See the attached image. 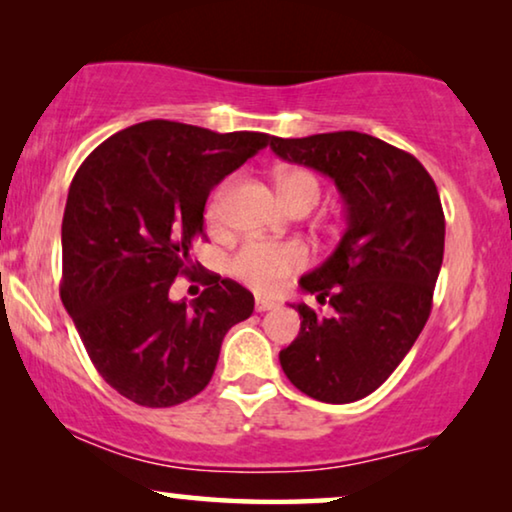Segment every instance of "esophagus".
Segmentation results:
<instances>
[{
  "label": "esophagus",
  "instance_id": "1",
  "mask_svg": "<svg viewBox=\"0 0 512 512\" xmlns=\"http://www.w3.org/2000/svg\"><path fill=\"white\" fill-rule=\"evenodd\" d=\"M275 307H277L275 300L256 298V312H268V310H275Z\"/></svg>",
  "mask_w": 512,
  "mask_h": 512
}]
</instances>
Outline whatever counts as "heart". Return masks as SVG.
Segmentation results:
<instances>
[{
	"label": "heart",
	"mask_w": 512,
	"mask_h": 512,
	"mask_svg": "<svg viewBox=\"0 0 512 512\" xmlns=\"http://www.w3.org/2000/svg\"><path fill=\"white\" fill-rule=\"evenodd\" d=\"M277 186L286 205L293 207L300 200H319V181L307 170H284L279 172ZM230 181L216 188L207 205L209 223H221L223 205H226ZM307 263V249L300 242H258L251 240L237 251L230 261V270L237 279L249 284L256 291H275L293 272H298Z\"/></svg>",
	"instance_id": "obj_1"
}]
</instances>
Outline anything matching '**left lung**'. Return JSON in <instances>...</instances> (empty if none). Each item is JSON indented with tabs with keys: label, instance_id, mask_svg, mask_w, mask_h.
Instances as JSON below:
<instances>
[{
	"label": "left lung",
	"instance_id": "8db88e82",
	"mask_svg": "<svg viewBox=\"0 0 512 512\" xmlns=\"http://www.w3.org/2000/svg\"><path fill=\"white\" fill-rule=\"evenodd\" d=\"M270 149L331 177L347 209L338 247L300 277L303 291L328 298L335 312L291 305L300 333L279 363L321 403L359 401L394 373L431 314L445 249L438 188L415 156L363 132L272 137Z\"/></svg>",
	"mask_w": 512,
	"mask_h": 512
}]
</instances>
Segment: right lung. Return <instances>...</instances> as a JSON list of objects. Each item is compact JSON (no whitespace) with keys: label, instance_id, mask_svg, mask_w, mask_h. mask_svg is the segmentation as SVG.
Masks as SVG:
<instances>
[{"label":"right lung","instance_id":"obj_1","mask_svg":"<svg viewBox=\"0 0 512 512\" xmlns=\"http://www.w3.org/2000/svg\"><path fill=\"white\" fill-rule=\"evenodd\" d=\"M265 132H212L174 121L130 125L76 170L62 216L60 298L83 347L118 394L170 408L212 380L228 328L254 296L202 270L193 303L170 298L188 275L205 202L230 172L265 149Z\"/></svg>","mask_w":512,"mask_h":512}]
</instances>
